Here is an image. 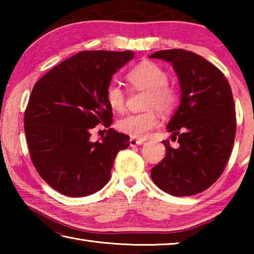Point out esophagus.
Returning a JSON list of instances; mask_svg holds the SVG:
<instances>
[{
	"mask_svg": "<svg viewBox=\"0 0 254 254\" xmlns=\"http://www.w3.org/2000/svg\"><path fill=\"white\" fill-rule=\"evenodd\" d=\"M128 143H130L131 147H135V145L143 144L144 141L141 140V139H134V137H131V139L128 140Z\"/></svg>",
	"mask_w": 254,
	"mask_h": 254,
	"instance_id": "34e87169",
	"label": "esophagus"
}]
</instances>
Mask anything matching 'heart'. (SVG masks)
I'll return each mask as SVG.
<instances>
[{"label": "heart", "instance_id": "1", "mask_svg": "<svg viewBox=\"0 0 254 254\" xmlns=\"http://www.w3.org/2000/svg\"><path fill=\"white\" fill-rule=\"evenodd\" d=\"M133 88L147 91L142 113L128 114L117 122V128L132 137L143 139L154 130L160 122L159 114H168L177 105L179 94L174 85L168 83V74L158 64L143 60L137 64L126 76ZM105 101L110 109L117 113L126 110V94L119 85L111 83L105 89Z\"/></svg>", "mask_w": 254, "mask_h": 254}]
</instances>
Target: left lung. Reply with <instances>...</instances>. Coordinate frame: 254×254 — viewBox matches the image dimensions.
<instances>
[{
    "label": "left lung",
    "instance_id": "obj_1",
    "mask_svg": "<svg viewBox=\"0 0 254 254\" xmlns=\"http://www.w3.org/2000/svg\"><path fill=\"white\" fill-rule=\"evenodd\" d=\"M150 58L173 64L182 103L167 127L173 133L165 158L151 169V178L173 196H190L212 186L225 169L236 133L235 105L224 74L201 56L184 49L160 50Z\"/></svg>",
    "mask_w": 254,
    "mask_h": 254
}]
</instances>
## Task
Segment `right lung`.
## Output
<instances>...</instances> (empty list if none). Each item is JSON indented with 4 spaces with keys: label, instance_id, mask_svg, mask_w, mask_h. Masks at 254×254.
<instances>
[{
    "label": "right lung",
    "instance_id": "right-lung-1",
    "mask_svg": "<svg viewBox=\"0 0 254 254\" xmlns=\"http://www.w3.org/2000/svg\"><path fill=\"white\" fill-rule=\"evenodd\" d=\"M132 51H80L37 81L24 112V132L34 168L55 190L70 197L94 194L109 183L120 150L130 137L111 128L105 89ZM98 124L101 141L89 140Z\"/></svg>",
    "mask_w": 254,
    "mask_h": 254
}]
</instances>
